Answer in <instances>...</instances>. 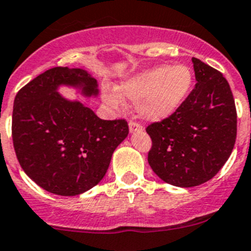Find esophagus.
I'll list each match as a JSON object with an SVG mask.
<instances>
[{"instance_id": "obj_1", "label": "esophagus", "mask_w": 251, "mask_h": 251, "mask_svg": "<svg viewBox=\"0 0 251 251\" xmlns=\"http://www.w3.org/2000/svg\"><path fill=\"white\" fill-rule=\"evenodd\" d=\"M143 130V127L141 124L137 123V122H129V132L135 133V132H142Z\"/></svg>"}]
</instances>
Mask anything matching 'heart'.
<instances>
[{
	"label": "heart",
	"mask_w": 251,
	"mask_h": 251,
	"mask_svg": "<svg viewBox=\"0 0 251 251\" xmlns=\"http://www.w3.org/2000/svg\"><path fill=\"white\" fill-rule=\"evenodd\" d=\"M194 75L185 64H162L143 71L119 84L118 89L104 88L103 100L118 109L123 98L137 102V112L143 119L163 121L171 117L189 97Z\"/></svg>",
	"instance_id": "1"
}]
</instances>
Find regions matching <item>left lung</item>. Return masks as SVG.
Listing matches in <instances>:
<instances>
[{
  "label": "left lung",
  "mask_w": 251,
  "mask_h": 251,
  "mask_svg": "<svg viewBox=\"0 0 251 251\" xmlns=\"http://www.w3.org/2000/svg\"><path fill=\"white\" fill-rule=\"evenodd\" d=\"M194 89L181 107L151 123L148 163L165 183L181 188L210 180L230 157L236 139V109L227 80L219 71L192 58Z\"/></svg>",
  "instance_id": "1"
}]
</instances>
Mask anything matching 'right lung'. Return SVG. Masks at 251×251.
<instances>
[{
    "instance_id": "1",
    "label": "right lung",
    "mask_w": 251,
    "mask_h": 251,
    "mask_svg": "<svg viewBox=\"0 0 251 251\" xmlns=\"http://www.w3.org/2000/svg\"><path fill=\"white\" fill-rule=\"evenodd\" d=\"M61 86L84 97L100 92L97 79L82 68L46 71L16 94L12 139L21 167L37 185L73 197L102 180L129 129L124 119L103 121L79 100L64 98Z\"/></svg>"
}]
</instances>
